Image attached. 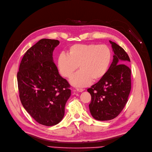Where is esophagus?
I'll use <instances>...</instances> for the list:
<instances>
[{
    "label": "esophagus",
    "mask_w": 152,
    "mask_h": 152,
    "mask_svg": "<svg viewBox=\"0 0 152 152\" xmlns=\"http://www.w3.org/2000/svg\"><path fill=\"white\" fill-rule=\"evenodd\" d=\"M76 90H77V91H78V92H82V91H83V90H84L83 88H77Z\"/></svg>",
    "instance_id": "34e87169"
}]
</instances>
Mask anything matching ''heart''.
I'll return each mask as SVG.
<instances>
[{
	"label": "heart",
	"mask_w": 152,
	"mask_h": 152,
	"mask_svg": "<svg viewBox=\"0 0 152 152\" xmlns=\"http://www.w3.org/2000/svg\"><path fill=\"white\" fill-rule=\"evenodd\" d=\"M112 59V51L105 45H74L69 48L68 55L62 53L59 55L57 65L60 74L66 78L72 76L78 66L80 71L70 82L75 86L83 87L104 78Z\"/></svg>",
	"instance_id": "1"
}]
</instances>
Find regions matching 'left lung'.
Wrapping results in <instances>:
<instances>
[{
    "label": "left lung",
    "mask_w": 152,
    "mask_h": 152,
    "mask_svg": "<svg viewBox=\"0 0 152 152\" xmlns=\"http://www.w3.org/2000/svg\"><path fill=\"white\" fill-rule=\"evenodd\" d=\"M114 53L107 73L87 91L91 96L89 104L93 117L99 121L116 118L128 102L131 91V70L128 64L130 59L118 45L109 40Z\"/></svg>",
    "instance_id": "obj_1"
}]
</instances>
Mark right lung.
Returning a JSON list of instances; mask_svg holds the SVG:
<instances>
[{"label": "right lung", "instance_id": "add662e5", "mask_svg": "<svg viewBox=\"0 0 152 152\" xmlns=\"http://www.w3.org/2000/svg\"><path fill=\"white\" fill-rule=\"evenodd\" d=\"M59 44L54 39H43L28 50L17 73L21 104L39 123L51 126L63 118L70 87L59 74L53 52Z\"/></svg>", "mask_w": 152, "mask_h": 152}]
</instances>
